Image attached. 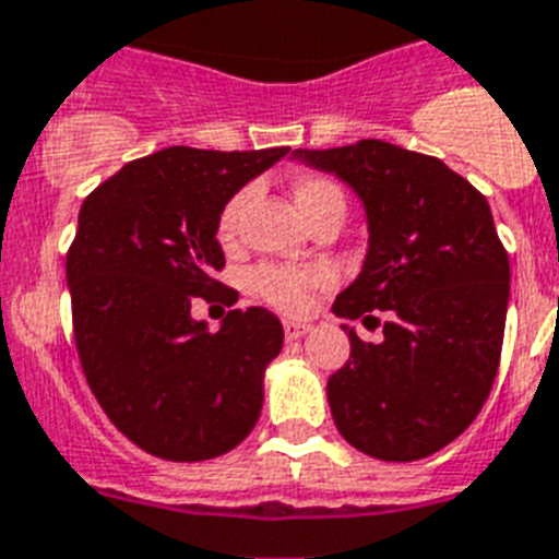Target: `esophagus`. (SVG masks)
Here are the masks:
<instances>
[{"mask_svg":"<svg viewBox=\"0 0 559 559\" xmlns=\"http://www.w3.org/2000/svg\"><path fill=\"white\" fill-rule=\"evenodd\" d=\"M309 330H312L309 323H301V321H284V337H287V341H298V337L307 335Z\"/></svg>","mask_w":559,"mask_h":559,"instance_id":"esophagus-1","label":"esophagus"}]
</instances>
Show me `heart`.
<instances>
[{"label": "heart", "mask_w": 559, "mask_h": 559, "mask_svg": "<svg viewBox=\"0 0 559 559\" xmlns=\"http://www.w3.org/2000/svg\"><path fill=\"white\" fill-rule=\"evenodd\" d=\"M295 204L307 215V222L312 224L316 218L326 213H344L346 195L344 190L326 176H298L293 181ZM243 201L247 192H236L224 201V207L218 210L215 218V238L222 243L236 241L238 218H241ZM332 281V272L326 266H281V264H261L252 270L250 284L255 289L258 298H264L270 307L287 316H298L312 301V293L318 287H326Z\"/></svg>", "instance_id": "heart-1"}]
</instances>
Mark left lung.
I'll list each match as a JSON object with an SVG mask.
<instances>
[{
  "label": "left lung",
  "mask_w": 559,
  "mask_h": 559,
  "mask_svg": "<svg viewBox=\"0 0 559 559\" xmlns=\"http://www.w3.org/2000/svg\"><path fill=\"white\" fill-rule=\"evenodd\" d=\"M293 156L344 178L369 218L364 270L332 312L383 341L344 323L349 360L326 383L337 431L378 461L429 457L468 429L500 367L509 252L489 201L440 158L378 139Z\"/></svg>",
  "instance_id": "1"
}]
</instances>
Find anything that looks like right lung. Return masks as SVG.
I'll return each mask as SVG.
<instances>
[{"label": "right lung", "instance_id": "1", "mask_svg": "<svg viewBox=\"0 0 559 559\" xmlns=\"http://www.w3.org/2000/svg\"><path fill=\"white\" fill-rule=\"evenodd\" d=\"M287 153L158 150L124 164L79 210L68 250L79 364L112 426L162 461L218 457L261 415L281 321L264 307L233 309L207 332L190 307L224 289V201Z\"/></svg>", "mask_w": 559, "mask_h": 559}]
</instances>
